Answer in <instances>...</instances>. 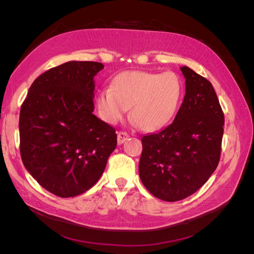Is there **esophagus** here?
Listing matches in <instances>:
<instances>
[{
	"instance_id": "1",
	"label": "esophagus",
	"mask_w": 254,
	"mask_h": 254,
	"mask_svg": "<svg viewBox=\"0 0 254 254\" xmlns=\"http://www.w3.org/2000/svg\"><path fill=\"white\" fill-rule=\"evenodd\" d=\"M129 135L126 132H119L118 133V144L122 145L123 143H125L128 140Z\"/></svg>"
}]
</instances>
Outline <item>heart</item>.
Here are the masks:
<instances>
[{
    "mask_svg": "<svg viewBox=\"0 0 254 254\" xmlns=\"http://www.w3.org/2000/svg\"><path fill=\"white\" fill-rule=\"evenodd\" d=\"M183 94V82L175 72L127 71L119 74L112 88L99 92L102 118L114 124L129 107L130 118L143 131H155L172 121Z\"/></svg>",
    "mask_w": 254,
    "mask_h": 254,
    "instance_id": "1",
    "label": "heart"
}]
</instances>
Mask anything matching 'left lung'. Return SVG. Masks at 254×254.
I'll list each match as a JSON object with an SVG mask.
<instances>
[{
  "label": "left lung",
  "instance_id": "8db88e82",
  "mask_svg": "<svg viewBox=\"0 0 254 254\" xmlns=\"http://www.w3.org/2000/svg\"><path fill=\"white\" fill-rule=\"evenodd\" d=\"M186 95L171 125L142 137L144 187L164 201L190 196L209 180L220 158L225 118L212 83L181 67Z\"/></svg>",
  "mask_w": 254,
  "mask_h": 254
}]
</instances>
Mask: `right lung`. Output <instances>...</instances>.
I'll list each match as a JSON object with an SVG mask.
<instances>
[{
    "mask_svg": "<svg viewBox=\"0 0 254 254\" xmlns=\"http://www.w3.org/2000/svg\"><path fill=\"white\" fill-rule=\"evenodd\" d=\"M104 64L68 61L41 74L20 111V151L28 173L52 194L91 189L117 147L114 128L94 111V77Z\"/></svg>",
    "mask_w": 254,
    "mask_h": 254,
    "instance_id": "right-lung-1",
    "label": "right lung"
}]
</instances>
